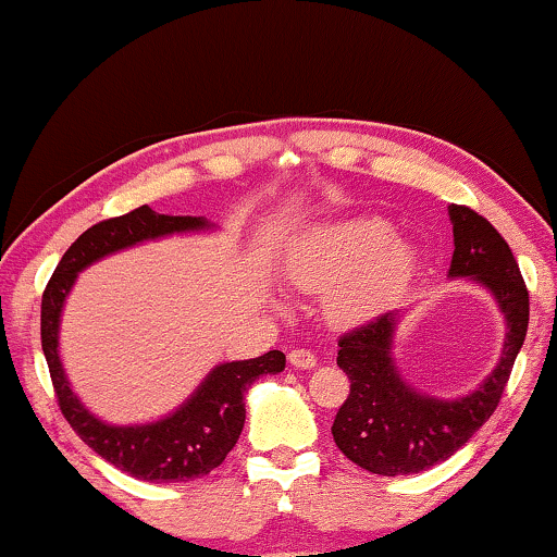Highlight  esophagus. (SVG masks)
<instances>
[{
    "label": "esophagus",
    "instance_id": "obj_1",
    "mask_svg": "<svg viewBox=\"0 0 557 557\" xmlns=\"http://www.w3.org/2000/svg\"><path fill=\"white\" fill-rule=\"evenodd\" d=\"M287 360H289V366H295V368H315L318 366L315 354H312V350H305V348L289 350Z\"/></svg>",
    "mask_w": 557,
    "mask_h": 557
}]
</instances>
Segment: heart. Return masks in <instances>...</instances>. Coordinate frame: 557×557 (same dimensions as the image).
Masks as SVG:
<instances>
[{
    "label": "heart",
    "instance_id": "heart-1",
    "mask_svg": "<svg viewBox=\"0 0 557 557\" xmlns=\"http://www.w3.org/2000/svg\"><path fill=\"white\" fill-rule=\"evenodd\" d=\"M417 249L391 239L381 216H356L320 226L295 247L287 272L300 287L325 289L327 312L338 323H360L386 308L411 277Z\"/></svg>",
    "mask_w": 557,
    "mask_h": 557
}]
</instances>
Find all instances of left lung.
Returning <instances> with one entry per match:
<instances>
[{"mask_svg":"<svg viewBox=\"0 0 557 557\" xmlns=\"http://www.w3.org/2000/svg\"><path fill=\"white\" fill-rule=\"evenodd\" d=\"M449 219V277H469L495 295L507 323L503 356L472 394L436 398L411 388L398 373V310L341 335L338 366L348 373L350 394L335 413L333 438L350 461L373 474H417L461 449L495 413L528 333L530 297L510 245L474 209L451 203Z\"/></svg>","mask_w":557,"mask_h":557,"instance_id":"1","label":"left lung"}]
</instances>
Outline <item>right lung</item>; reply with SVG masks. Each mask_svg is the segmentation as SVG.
Segmentation results:
<instances>
[{"label": "right lung", "instance_id": "right-lung-1", "mask_svg": "<svg viewBox=\"0 0 557 557\" xmlns=\"http://www.w3.org/2000/svg\"><path fill=\"white\" fill-rule=\"evenodd\" d=\"M203 216L159 214L151 207H138L123 216L92 224L77 237L42 295V350L50 379L58 394L62 417L75 434L121 472L144 482H189L209 474L234 449L245 426V394L264 373H280L285 354L270 350L260 358L232 360L211 368L201 386L174 413L151 424L113 426L85 409L73 394L60 360V315L75 277L92 262L121 252L140 242L169 237V234L211 230Z\"/></svg>", "mask_w": 557, "mask_h": 557}]
</instances>
